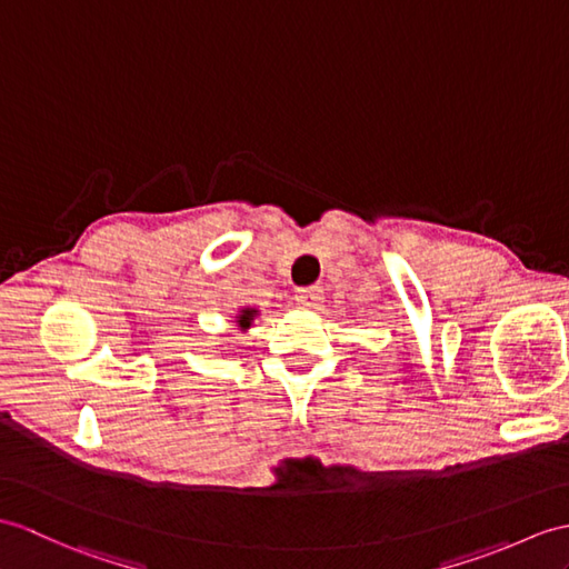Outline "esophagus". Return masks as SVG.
I'll return each instance as SVG.
<instances>
[{
    "label": "esophagus",
    "mask_w": 569,
    "mask_h": 569,
    "mask_svg": "<svg viewBox=\"0 0 569 569\" xmlns=\"http://www.w3.org/2000/svg\"><path fill=\"white\" fill-rule=\"evenodd\" d=\"M296 300H298V306H300V308L312 310V308H317V306H320V302H322V288H320V286L298 288Z\"/></svg>",
    "instance_id": "esophagus-1"
}]
</instances>
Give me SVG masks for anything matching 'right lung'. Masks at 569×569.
Returning <instances> with one entry per match:
<instances>
[{
    "label": "right lung",
    "mask_w": 569,
    "mask_h": 569,
    "mask_svg": "<svg viewBox=\"0 0 569 569\" xmlns=\"http://www.w3.org/2000/svg\"><path fill=\"white\" fill-rule=\"evenodd\" d=\"M257 317V310H240V317H237V325H240L242 329H247L249 325H252V320Z\"/></svg>",
    "instance_id": "1"
}]
</instances>
